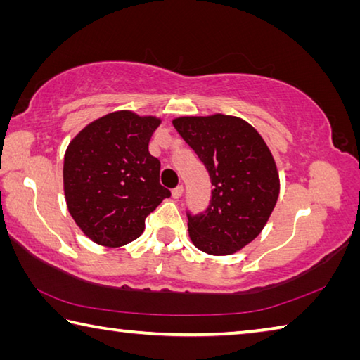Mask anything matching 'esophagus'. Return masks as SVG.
Masks as SVG:
<instances>
[{
  "instance_id": "obj_1",
  "label": "esophagus",
  "mask_w": 360,
  "mask_h": 360,
  "mask_svg": "<svg viewBox=\"0 0 360 360\" xmlns=\"http://www.w3.org/2000/svg\"><path fill=\"white\" fill-rule=\"evenodd\" d=\"M182 192H184V187L182 186H178L176 188H173V192H172V195H173V198H181L182 197Z\"/></svg>"
}]
</instances>
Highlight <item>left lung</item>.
Masks as SVG:
<instances>
[{
	"label": "left lung",
	"mask_w": 360,
	"mask_h": 360,
	"mask_svg": "<svg viewBox=\"0 0 360 360\" xmlns=\"http://www.w3.org/2000/svg\"><path fill=\"white\" fill-rule=\"evenodd\" d=\"M173 126L214 186L205 212H187L188 236L209 255H231L258 236L278 198L280 181L269 148L236 116H182Z\"/></svg>",
	"instance_id": "obj_1"
}]
</instances>
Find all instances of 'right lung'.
Returning <instances> with one entry per match:
<instances>
[{"label":"right lung","instance_id":"1","mask_svg":"<svg viewBox=\"0 0 360 360\" xmlns=\"http://www.w3.org/2000/svg\"><path fill=\"white\" fill-rule=\"evenodd\" d=\"M160 120L127 110L88 124L64 155V193L80 230L96 244L121 247L145 230V219L172 192L148 146Z\"/></svg>","mask_w":360,"mask_h":360}]
</instances>
